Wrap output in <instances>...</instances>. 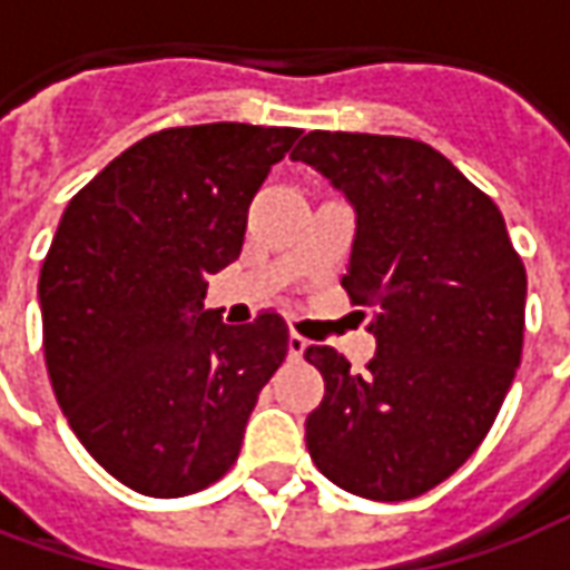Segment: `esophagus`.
<instances>
[{"label":"esophagus","mask_w":570,"mask_h":570,"mask_svg":"<svg viewBox=\"0 0 570 570\" xmlns=\"http://www.w3.org/2000/svg\"><path fill=\"white\" fill-rule=\"evenodd\" d=\"M308 345H311L308 338H302L298 333H293V335H289V357L302 360V354L308 351Z\"/></svg>","instance_id":"esophagus-1"}]
</instances>
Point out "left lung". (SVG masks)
Instances as JSON below:
<instances>
[{
  "instance_id": "obj_1",
  "label": "left lung",
  "mask_w": 570,
  "mask_h": 570,
  "mask_svg": "<svg viewBox=\"0 0 570 570\" xmlns=\"http://www.w3.org/2000/svg\"><path fill=\"white\" fill-rule=\"evenodd\" d=\"M293 161L317 167L357 210L342 286L375 311L379 342L363 372L330 345L305 351L326 382L305 421L311 461L360 498H419L501 412L522 360L525 265L498 204L428 142L311 130Z\"/></svg>"
}]
</instances>
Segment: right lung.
<instances>
[{
  "mask_svg": "<svg viewBox=\"0 0 570 570\" xmlns=\"http://www.w3.org/2000/svg\"><path fill=\"white\" fill-rule=\"evenodd\" d=\"M298 128H164L118 155L60 216L39 274L48 379L106 473L183 498L237 461L289 347L277 311L228 326L204 308L240 256L247 210Z\"/></svg>",
  "mask_w": 570,
  "mask_h": 570,
  "instance_id": "add662e5",
  "label": "right lung"
}]
</instances>
